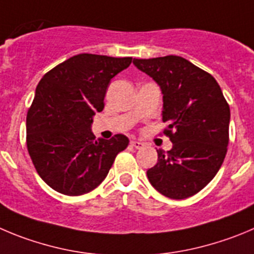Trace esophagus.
Returning <instances> with one entry per match:
<instances>
[{
  "mask_svg": "<svg viewBox=\"0 0 254 254\" xmlns=\"http://www.w3.org/2000/svg\"><path fill=\"white\" fill-rule=\"evenodd\" d=\"M130 144H131V146H134V148L136 149H141L144 146V143H141V141L139 140H131L130 141Z\"/></svg>",
  "mask_w": 254,
  "mask_h": 254,
  "instance_id": "1",
  "label": "esophagus"
}]
</instances>
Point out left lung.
<instances>
[{
  "instance_id": "obj_1",
  "label": "left lung",
  "mask_w": 254,
  "mask_h": 254,
  "mask_svg": "<svg viewBox=\"0 0 254 254\" xmlns=\"http://www.w3.org/2000/svg\"><path fill=\"white\" fill-rule=\"evenodd\" d=\"M136 67L159 85L164 134L173 148L159 149L146 172L163 195L186 199L202 190L223 164L229 141L231 110L220 86L207 71L181 56L134 59Z\"/></svg>"
}]
</instances>
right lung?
<instances>
[{
    "instance_id": "obj_1",
    "label": "right lung",
    "mask_w": 254,
    "mask_h": 254,
    "mask_svg": "<svg viewBox=\"0 0 254 254\" xmlns=\"http://www.w3.org/2000/svg\"><path fill=\"white\" fill-rule=\"evenodd\" d=\"M131 60L80 54L40 80L26 118V144L36 172L54 190L71 196L94 190L127 149L123 134L96 140L91 124L103 111L110 80Z\"/></svg>"
}]
</instances>
